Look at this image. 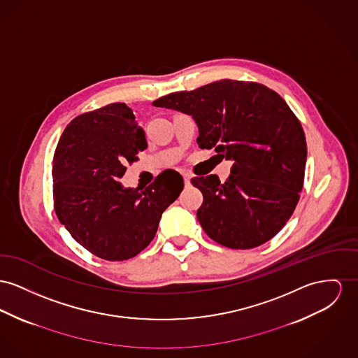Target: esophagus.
Listing matches in <instances>:
<instances>
[{
    "instance_id": "esophagus-1",
    "label": "esophagus",
    "mask_w": 358,
    "mask_h": 358,
    "mask_svg": "<svg viewBox=\"0 0 358 358\" xmlns=\"http://www.w3.org/2000/svg\"><path fill=\"white\" fill-rule=\"evenodd\" d=\"M183 179H185V185L189 186L190 185L191 175L189 172H183Z\"/></svg>"
}]
</instances>
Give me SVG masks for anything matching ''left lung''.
Returning <instances> with one entry per match:
<instances>
[{"label":"left lung","mask_w":358,"mask_h":358,"mask_svg":"<svg viewBox=\"0 0 358 358\" xmlns=\"http://www.w3.org/2000/svg\"><path fill=\"white\" fill-rule=\"evenodd\" d=\"M191 115L196 143L231 160L229 178L191 179L203 195L196 218L218 244L235 250L274 238L290 218L303 189L307 143L285 100L258 83L220 80L153 101Z\"/></svg>","instance_id":"obj_1"}]
</instances>
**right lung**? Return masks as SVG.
I'll return each mask as SVG.
<instances>
[{
    "label": "right lung",
    "instance_id": "add662e5",
    "mask_svg": "<svg viewBox=\"0 0 358 358\" xmlns=\"http://www.w3.org/2000/svg\"><path fill=\"white\" fill-rule=\"evenodd\" d=\"M148 143L130 107L113 103L66 126L52 162L54 209L72 238L106 261H126L153 240L160 218L183 190L168 169L148 187L120 179Z\"/></svg>",
    "mask_w": 358,
    "mask_h": 358
}]
</instances>
